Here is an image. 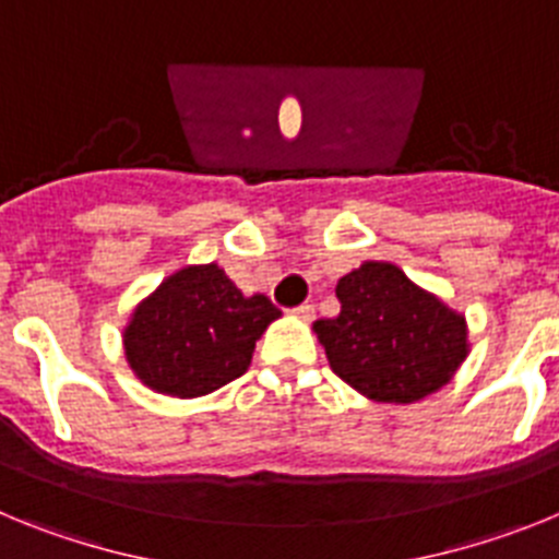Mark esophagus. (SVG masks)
<instances>
[{"mask_svg": "<svg viewBox=\"0 0 559 559\" xmlns=\"http://www.w3.org/2000/svg\"><path fill=\"white\" fill-rule=\"evenodd\" d=\"M294 316L296 319H302V322H313L316 308L310 302H305V305H299V308H294Z\"/></svg>", "mask_w": 559, "mask_h": 559, "instance_id": "34e87169", "label": "esophagus"}]
</instances>
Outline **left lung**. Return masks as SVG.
Listing matches in <instances>:
<instances>
[{
	"label": "left lung",
	"instance_id": "left-lung-1",
	"mask_svg": "<svg viewBox=\"0 0 559 559\" xmlns=\"http://www.w3.org/2000/svg\"><path fill=\"white\" fill-rule=\"evenodd\" d=\"M341 313L316 335L341 380L380 403H414L453 378L467 355L464 316L397 265L364 263L335 285Z\"/></svg>",
	"mask_w": 559,
	"mask_h": 559
}]
</instances>
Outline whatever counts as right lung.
<instances>
[{
  "mask_svg": "<svg viewBox=\"0 0 559 559\" xmlns=\"http://www.w3.org/2000/svg\"><path fill=\"white\" fill-rule=\"evenodd\" d=\"M276 316L269 296H243L215 263L190 265L133 310L126 358L145 386L201 397L249 369L254 341Z\"/></svg>",
  "mask_w": 559,
  "mask_h": 559,
  "instance_id": "obj_1",
  "label": "right lung"
}]
</instances>
